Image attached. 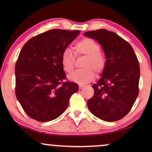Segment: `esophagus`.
Returning a JSON list of instances; mask_svg holds the SVG:
<instances>
[{
	"mask_svg": "<svg viewBox=\"0 0 152 152\" xmlns=\"http://www.w3.org/2000/svg\"><path fill=\"white\" fill-rule=\"evenodd\" d=\"M83 87H84V86H83V85H80V86H79V89H82Z\"/></svg>",
	"mask_w": 152,
	"mask_h": 152,
	"instance_id": "esophagus-1",
	"label": "esophagus"
}]
</instances>
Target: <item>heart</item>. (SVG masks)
Instances as JSON below:
<instances>
[{"label": "heart", "mask_w": 152, "mask_h": 152, "mask_svg": "<svg viewBox=\"0 0 152 152\" xmlns=\"http://www.w3.org/2000/svg\"><path fill=\"white\" fill-rule=\"evenodd\" d=\"M74 53L77 57L85 56L82 63L83 69L77 70L68 76L70 80L80 84H86L95 78V74L100 73L105 67L104 56L100 52L98 43L90 38H84L74 45ZM62 68L66 72L70 73L75 68V58L70 49L64 50L61 56Z\"/></svg>", "instance_id": "heart-1"}]
</instances>
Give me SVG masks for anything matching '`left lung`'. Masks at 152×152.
Returning <instances> with one entry per match:
<instances>
[{
  "label": "left lung",
  "mask_w": 152,
  "mask_h": 152,
  "mask_svg": "<svg viewBox=\"0 0 152 152\" xmlns=\"http://www.w3.org/2000/svg\"><path fill=\"white\" fill-rule=\"evenodd\" d=\"M84 34L100 43L107 58L102 77L93 85L94 95L87 105L99 119L117 121L130 111L138 97L139 61L132 45L115 32L100 29Z\"/></svg>",
  "instance_id": "1"
}]
</instances>
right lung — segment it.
<instances>
[{
  "label": "right lung",
  "mask_w": 152,
  "mask_h": 152,
  "mask_svg": "<svg viewBox=\"0 0 152 152\" xmlns=\"http://www.w3.org/2000/svg\"><path fill=\"white\" fill-rule=\"evenodd\" d=\"M80 30L53 29L25 43L15 66L16 98L27 115L39 122L55 120L65 111L76 83L65 81L61 56Z\"/></svg>",
  "instance_id": "add662e5"
}]
</instances>
